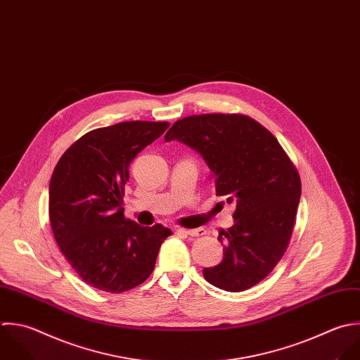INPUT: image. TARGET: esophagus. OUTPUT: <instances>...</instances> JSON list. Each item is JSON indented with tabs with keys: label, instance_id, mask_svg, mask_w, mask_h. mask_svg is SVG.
<instances>
[{
	"label": "esophagus",
	"instance_id": "34e87169",
	"mask_svg": "<svg viewBox=\"0 0 360 360\" xmlns=\"http://www.w3.org/2000/svg\"><path fill=\"white\" fill-rule=\"evenodd\" d=\"M178 233H182L185 236H189V237H200V236H205L206 231L203 229H195V230H185V229H178L176 230Z\"/></svg>",
	"mask_w": 360,
	"mask_h": 360
}]
</instances>
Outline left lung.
<instances>
[{
	"mask_svg": "<svg viewBox=\"0 0 360 360\" xmlns=\"http://www.w3.org/2000/svg\"><path fill=\"white\" fill-rule=\"evenodd\" d=\"M164 140L200 154L216 195L236 207L234 224L219 234L223 261L205 268V279L227 292L255 286L278 265L292 237L302 195L295 165L269 130L243 115L184 117Z\"/></svg>",
	"mask_w": 360,
	"mask_h": 360,
	"instance_id": "obj_1",
	"label": "left lung"
}]
</instances>
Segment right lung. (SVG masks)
Listing matches in <instances>:
<instances>
[{
    "mask_svg": "<svg viewBox=\"0 0 360 360\" xmlns=\"http://www.w3.org/2000/svg\"><path fill=\"white\" fill-rule=\"evenodd\" d=\"M167 122H122L78 139L58 160L49 186L51 230L63 255L89 286L122 293L153 272L171 230L124 219L129 167Z\"/></svg>",
    "mask_w": 360,
    "mask_h": 360,
    "instance_id": "1",
    "label": "right lung"
}]
</instances>
